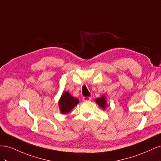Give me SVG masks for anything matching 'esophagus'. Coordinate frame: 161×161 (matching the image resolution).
I'll return each instance as SVG.
<instances>
[{
  "label": "esophagus",
  "instance_id": "esophagus-1",
  "mask_svg": "<svg viewBox=\"0 0 161 161\" xmlns=\"http://www.w3.org/2000/svg\"><path fill=\"white\" fill-rule=\"evenodd\" d=\"M91 99V97H82V100L84 101H89Z\"/></svg>",
  "mask_w": 161,
  "mask_h": 161
}]
</instances>
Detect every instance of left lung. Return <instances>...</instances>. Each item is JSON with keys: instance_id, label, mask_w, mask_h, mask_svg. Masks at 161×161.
<instances>
[{"instance_id": "1", "label": "left lung", "mask_w": 161, "mask_h": 161, "mask_svg": "<svg viewBox=\"0 0 161 161\" xmlns=\"http://www.w3.org/2000/svg\"><path fill=\"white\" fill-rule=\"evenodd\" d=\"M96 102L103 109H105L106 108V101H105V96H102L100 97V98L97 99Z\"/></svg>"}]
</instances>
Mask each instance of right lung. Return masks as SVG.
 <instances>
[{
    "instance_id": "1",
    "label": "right lung",
    "mask_w": 161,
    "mask_h": 161,
    "mask_svg": "<svg viewBox=\"0 0 161 161\" xmlns=\"http://www.w3.org/2000/svg\"><path fill=\"white\" fill-rule=\"evenodd\" d=\"M78 103H79V100L70 95L69 92H63L61 99L59 101L60 111L63 114H68Z\"/></svg>"
}]
</instances>
